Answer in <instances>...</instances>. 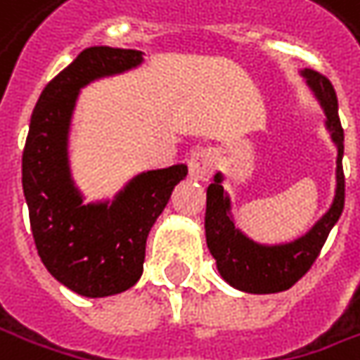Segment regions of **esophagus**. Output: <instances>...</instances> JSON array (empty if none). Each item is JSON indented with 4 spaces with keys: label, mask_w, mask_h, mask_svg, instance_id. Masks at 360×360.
<instances>
[{
    "label": "esophagus",
    "mask_w": 360,
    "mask_h": 360,
    "mask_svg": "<svg viewBox=\"0 0 360 360\" xmlns=\"http://www.w3.org/2000/svg\"><path fill=\"white\" fill-rule=\"evenodd\" d=\"M215 163H217V157L213 149H201L193 153L189 161V177L195 181H207L213 173Z\"/></svg>",
    "instance_id": "1"
}]
</instances>
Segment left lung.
I'll use <instances>...</instances> for the list:
<instances>
[{
    "mask_svg": "<svg viewBox=\"0 0 360 360\" xmlns=\"http://www.w3.org/2000/svg\"><path fill=\"white\" fill-rule=\"evenodd\" d=\"M301 77L325 113V129L337 147L335 167V195L328 209L316 219L315 225L301 237L287 243H257L235 227L233 203L223 189L225 175L217 171L213 183L207 187L205 209V239L209 253L217 263L219 275L231 287L251 295H269L291 289L297 281L315 263L330 229L337 225L345 207V177H342V151L345 135L339 121L337 94L327 77L313 69H303Z\"/></svg>",
    "mask_w": 360,
    "mask_h": 360,
    "instance_id": "1",
    "label": "left lung"
}]
</instances>
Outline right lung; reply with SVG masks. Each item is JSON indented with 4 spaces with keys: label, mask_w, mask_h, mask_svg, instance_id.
I'll return each instance as SVG.
<instances>
[{
    "label": "right lung",
    "mask_w": 360,
    "mask_h": 360,
    "mask_svg": "<svg viewBox=\"0 0 360 360\" xmlns=\"http://www.w3.org/2000/svg\"><path fill=\"white\" fill-rule=\"evenodd\" d=\"M145 53L89 47L49 81L33 109L23 149V195L45 269L77 295L99 299L133 287L143 273L145 243L187 165L147 169L113 197L85 203L71 169V129L81 89L143 65Z\"/></svg>",
    "instance_id": "obj_1"
}]
</instances>
